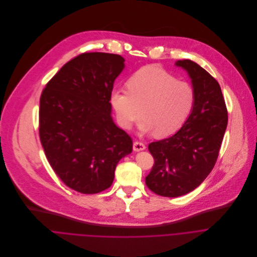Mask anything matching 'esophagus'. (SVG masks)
<instances>
[{
  "mask_svg": "<svg viewBox=\"0 0 257 257\" xmlns=\"http://www.w3.org/2000/svg\"><path fill=\"white\" fill-rule=\"evenodd\" d=\"M146 149V145L142 142H135L134 143V151L139 152V151H143Z\"/></svg>",
  "mask_w": 257,
  "mask_h": 257,
  "instance_id": "1",
  "label": "esophagus"
}]
</instances>
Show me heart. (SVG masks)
I'll use <instances>...</instances> for the list:
<instances>
[{"instance_id":"heart-1","label":"heart","mask_w":257,"mask_h":257,"mask_svg":"<svg viewBox=\"0 0 257 257\" xmlns=\"http://www.w3.org/2000/svg\"><path fill=\"white\" fill-rule=\"evenodd\" d=\"M125 86L127 92L113 91L110 96L118 123L125 130L143 113L142 132L156 131L161 138L171 136L183 126L194 106L192 85L159 67L142 68Z\"/></svg>"}]
</instances>
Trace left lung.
I'll return each mask as SVG.
<instances>
[{
  "instance_id": "left-lung-1",
  "label": "left lung",
  "mask_w": 257,
  "mask_h": 257,
  "mask_svg": "<svg viewBox=\"0 0 257 257\" xmlns=\"http://www.w3.org/2000/svg\"><path fill=\"white\" fill-rule=\"evenodd\" d=\"M187 71L195 92L193 109L172 137L153 142L154 158L146 177L150 190L177 197L195 189L214 168L228 123V111L218 81L190 60L177 61Z\"/></svg>"
}]
</instances>
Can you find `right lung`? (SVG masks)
I'll list each match as a JSON object with an SVG mask.
<instances>
[{
	"label": "right lung",
	"instance_id": "1",
	"mask_svg": "<svg viewBox=\"0 0 257 257\" xmlns=\"http://www.w3.org/2000/svg\"><path fill=\"white\" fill-rule=\"evenodd\" d=\"M123 62L114 54H81L41 93L38 130L45 156L60 179L78 192L110 187L118 161L133 151L132 138L110 114V96Z\"/></svg>",
	"mask_w": 257,
	"mask_h": 257
}]
</instances>
